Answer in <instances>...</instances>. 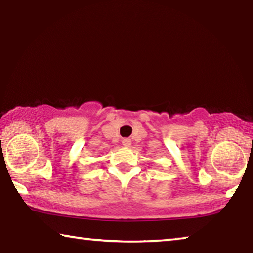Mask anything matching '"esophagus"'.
Returning a JSON list of instances; mask_svg holds the SVG:
<instances>
[{"label":"esophagus","mask_w":253,"mask_h":253,"mask_svg":"<svg viewBox=\"0 0 253 253\" xmlns=\"http://www.w3.org/2000/svg\"><path fill=\"white\" fill-rule=\"evenodd\" d=\"M122 143H123V146L124 147H129L130 145H131V140L129 138H124L122 140Z\"/></svg>","instance_id":"esophagus-1"}]
</instances>
